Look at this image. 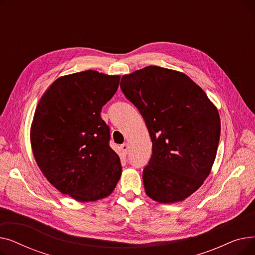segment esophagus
Returning <instances> with one entry per match:
<instances>
[{"label":"esophagus","instance_id":"esophagus-1","mask_svg":"<svg viewBox=\"0 0 255 255\" xmlns=\"http://www.w3.org/2000/svg\"><path fill=\"white\" fill-rule=\"evenodd\" d=\"M128 149H129V144L127 142L121 144V150H122V152L124 154H127L128 153Z\"/></svg>","mask_w":255,"mask_h":255}]
</instances>
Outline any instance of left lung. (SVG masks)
<instances>
[{"instance_id": "1", "label": "left lung", "mask_w": 255, "mask_h": 255, "mask_svg": "<svg viewBox=\"0 0 255 255\" xmlns=\"http://www.w3.org/2000/svg\"><path fill=\"white\" fill-rule=\"evenodd\" d=\"M141 114L153 154L143 169L146 195L160 204L183 202L210 175L220 138L217 107L183 72L148 66L121 80Z\"/></svg>"}]
</instances>
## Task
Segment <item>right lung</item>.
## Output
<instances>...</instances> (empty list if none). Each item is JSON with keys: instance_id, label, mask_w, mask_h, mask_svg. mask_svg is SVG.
I'll use <instances>...</instances> for the list:
<instances>
[{"instance_id": "right-lung-1", "label": "right lung", "mask_w": 255, "mask_h": 255, "mask_svg": "<svg viewBox=\"0 0 255 255\" xmlns=\"http://www.w3.org/2000/svg\"><path fill=\"white\" fill-rule=\"evenodd\" d=\"M120 75L95 70L59 77L39 100L31 125L34 158L47 181L77 202L113 193L122 175L111 148L102 106L118 90Z\"/></svg>"}]
</instances>
